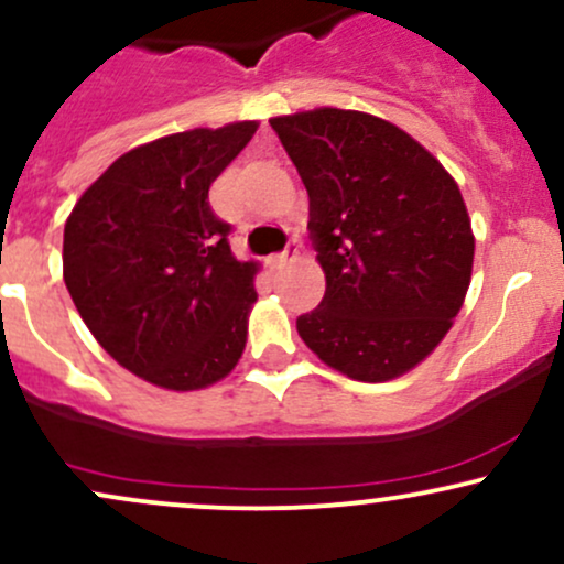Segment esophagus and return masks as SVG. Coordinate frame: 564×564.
<instances>
[{
  "mask_svg": "<svg viewBox=\"0 0 564 564\" xmlns=\"http://www.w3.org/2000/svg\"><path fill=\"white\" fill-rule=\"evenodd\" d=\"M296 246H300V243H296V238H289L286 249H283L281 254L275 257V264H278V268H283V264H289L291 260H296Z\"/></svg>",
  "mask_w": 564,
  "mask_h": 564,
  "instance_id": "34e87169",
  "label": "esophagus"
}]
</instances>
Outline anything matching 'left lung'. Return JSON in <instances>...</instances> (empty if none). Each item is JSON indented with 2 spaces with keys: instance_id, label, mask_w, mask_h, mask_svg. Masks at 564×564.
Segmentation results:
<instances>
[{
  "instance_id": "1",
  "label": "left lung",
  "mask_w": 564,
  "mask_h": 564,
  "mask_svg": "<svg viewBox=\"0 0 564 564\" xmlns=\"http://www.w3.org/2000/svg\"><path fill=\"white\" fill-rule=\"evenodd\" d=\"M270 127L307 187V230L326 273V294L296 332L349 379L411 371L469 289L475 236L456 180L371 113L315 108Z\"/></svg>"
}]
</instances>
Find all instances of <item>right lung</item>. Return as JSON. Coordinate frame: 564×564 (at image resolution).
<instances>
[{
	"instance_id": "add662e5",
	"label": "right lung",
	"mask_w": 564,
	"mask_h": 564,
	"mask_svg": "<svg viewBox=\"0 0 564 564\" xmlns=\"http://www.w3.org/2000/svg\"><path fill=\"white\" fill-rule=\"evenodd\" d=\"M257 121L191 129L116 159L63 230V281L108 355L166 390H200L236 368L257 302L209 185Z\"/></svg>"
}]
</instances>
